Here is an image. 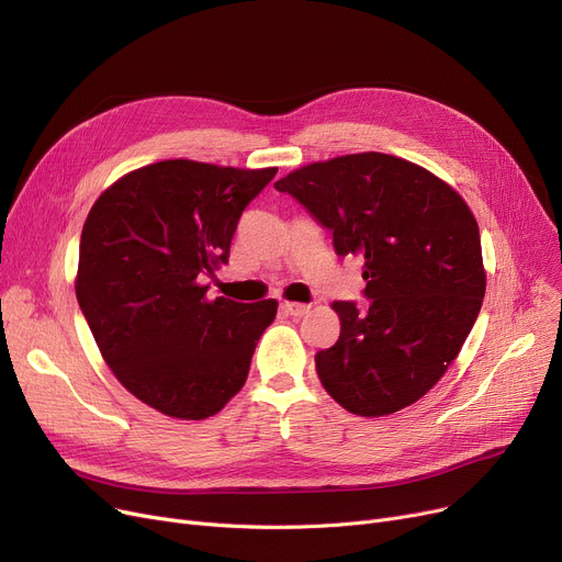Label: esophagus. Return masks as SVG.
I'll return each mask as SVG.
<instances>
[{
	"mask_svg": "<svg viewBox=\"0 0 562 562\" xmlns=\"http://www.w3.org/2000/svg\"><path fill=\"white\" fill-rule=\"evenodd\" d=\"M282 310L291 316H305L310 312V305L303 303H282Z\"/></svg>",
	"mask_w": 562,
	"mask_h": 562,
	"instance_id": "esophagus-1",
	"label": "esophagus"
}]
</instances>
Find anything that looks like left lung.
Here are the masks:
<instances>
[{
  "label": "left lung",
  "instance_id": "left-lung-1",
  "mask_svg": "<svg viewBox=\"0 0 562 562\" xmlns=\"http://www.w3.org/2000/svg\"><path fill=\"white\" fill-rule=\"evenodd\" d=\"M364 261L367 310L335 301L341 333L316 352L326 392L352 415L417 403L474 328L485 296L479 223L430 170L382 153L307 164L276 182Z\"/></svg>",
  "mask_w": 562,
  "mask_h": 562
}]
</instances>
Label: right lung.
<instances>
[{
	"label": "right lung",
	"mask_w": 562,
	"mask_h": 562,
	"mask_svg": "<svg viewBox=\"0 0 562 562\" xmlns=\"http://www.w3.org/2000/svg\"><path fill=\"white\" fill-rule=\"evenodd\" d=\"M278 168L168 159L136 168L91 206L75 291L121 385L172 419H206L239 394L278 301L206 299L248 202Z\"/></svg>",
	"instance_id": "add662e5"
}]
</instances>
